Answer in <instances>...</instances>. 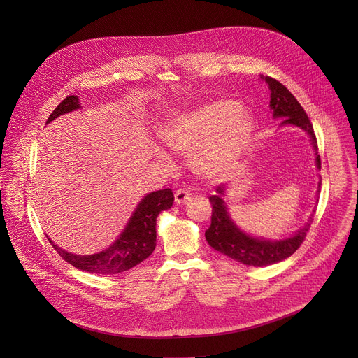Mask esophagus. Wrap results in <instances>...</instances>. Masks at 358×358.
I'll use <instances>...</instances> for the list:
<instances>
[{
  "label": "esophagus",
  "instance_id": "1",
  "mask_svg": "<svg viewBox=\"0 0 358 358\" xmlns=\"http://www.w3.org/2000/svg\"><path fill=\"white\" fill-rule=\"evenodd\" d=\"M191 191L187 189V188H180L176 191L174 194V198H176V203H184L187 202L189 198H191Z\"/></svg>",
  "mask_w": 358,
  "mask_h": 358
}]
</instances>
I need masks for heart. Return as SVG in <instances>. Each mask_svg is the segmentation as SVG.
Returning a JSON list of instances; mask_svg holds the SVG:
<instances>
[{
  "mask_svg": "<svg viewBox=\"0 0 358 358\" xmlns=\"http://www.w3.org/2000/svg\"><path fill=\"white\" fill-rule=\"evenodd\" d=\"M252 130L253 120L241 110L239 103L215 100L169 122L162 130V137L173 150L189 155L214 135L194 152L192 159L199 174L215 177L235 160Z\"/></svg>",
  "mask_w": 358,
  "mask_h": 358,
  "instance_id": "1",
  "label": "heart"
}]
</instances>
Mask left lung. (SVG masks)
I'll return each instance as SVG.
<instances>
[{"instance_id": "left-lung-1", "label": "left lung", "mask_w": 358, "mask_h": 358, "mask_svg": "<svg viewBox=\"0 0 358 358\" xmlns=\"http://www.w3.org/2000/svg\"><path fill=\"white\" fill-rule=\"evenodd\" d=\"M271 87V108L273 110L275 117H283L282 124H294L308 131L312 137L313 147L317 150V138L313 130V124L306 115L301 105L296 100V97L283 86L279 80L273 78H265ZM317 167H322L320 156L316 152ZM224 187H217V195L210 196V202L213 206L211 225L206 231V238L208 243L218 252L227 255V257L242 262L250 266H268L278 264L290 255H293L300 245L303 243L306 235L309 232L310 222L306 224L297 234L292 238L283 241H264L245 235L239 231L234 222L231 221L224 199Z\"/></svg>"}]
</instances>
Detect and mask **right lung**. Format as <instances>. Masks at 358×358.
<instances>
[{
	"mask_svg": "<svg viewBox=\"0 0 358 358\" xmlns=\"http://www.w3.org/2000/svg\"><path fill=\"white\" fill-rule=\"evenodd\" d=\"M75 109H79L78 96H68L50 113L46 123L52 122L58 116L72 112ZM173 202L174 195L170 188L155 191L145 195L138 203V207L136 208L122 235L112 246L100 253L80 257V255H73L58 248L49 238L48 241L59 253V257L76 269L97 275L120 273L143 262L155 250L156 220L162 211L171 208Z\"/></svg>",
	"mask_w": 358,
	"mask_h": 358,
	"instance_id": "1",
	"label": "right lung"
}]
</instances>
